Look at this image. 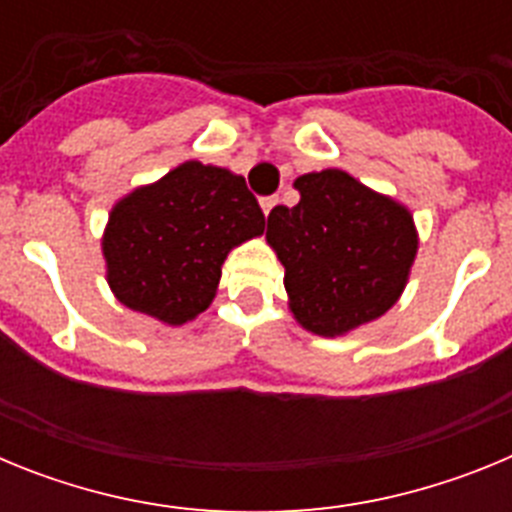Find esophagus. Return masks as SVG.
<instances>
[{"instance_id": "obj_1", "label": "esophagus", "mask_w": 512, "mask_h": 512, "mask_svg": "<svg viewBox=\"0 0 512 512\" xmlns=\"http://www.w3.org/2000/svg\"><path fill=\"white\" fill-rule=\"evenodd\" d=\"M279 205V197L277 194H271V197H264V200H261V210H264V215L269 217V212L274 210V207Z\"/></svg>"}]
</instances>
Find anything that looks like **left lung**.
I'll use <instances>...</instances> for the list:
<instances>
[{"instance_id": "8db88e82", "label": "left lung", "mask_w": 512, "mask_h": 512, "mask_svg": "<svg viewBox=\"0 0 512 512\" xmlns=\"http://www.w3.org/2000/svg\"><path fill=\"white\" fill-rule=\"evenodd\" d=\"M295 189L300 202L266 223L289 310L315 336H346L400 300L418 253L413 215L341 169L297 176Z\"/></svg>"}]
</instances>
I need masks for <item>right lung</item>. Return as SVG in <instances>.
<instances>
[{"label": "right lung", "mask_w": 512, "mask_h": 512, "mask_svg": "<svg viewBox=\"0 0 512 512\" xmlns=\"http://www.w3.org/2000/svg\"><path fill=\"white\" fill-rule=\"evenodd\" d=\"M264 225L243 176L184 161L115 202L102 235L107 284L130 310L184 325L215 300L228 253Z\"/></svg>", "instance_id": "add662e5"}]
</instances>
